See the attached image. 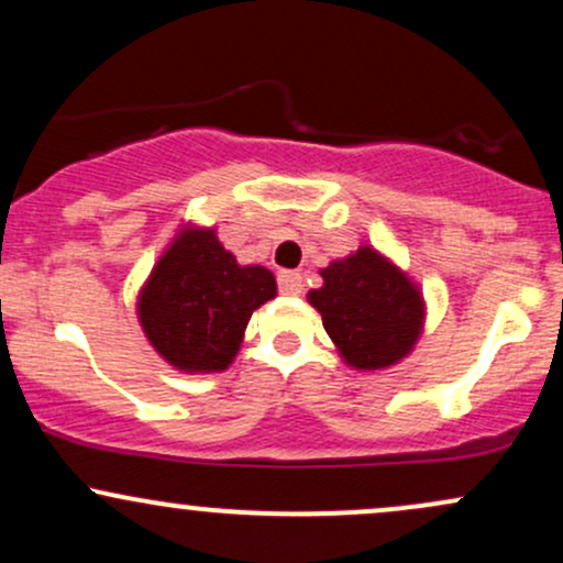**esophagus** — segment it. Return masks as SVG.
<instances>
[{
    "label": "esophagus",
    "instance_id": "esophagus-1",
    "mask_svg": "<svg viewBox=\"0 0 563 563\" xmlns=\"http://www.w3.org/2000/svg\"><path fill=\"white\" fill-rule=\"evenodd\" d=\"M277 288H280V294H286V296H299L301 290H303L301 275H299V273H290V269H286V273L277 275Z\"/></svg>",
    "mask_w": 563,
    "mask_h": 563
}]
</instances>
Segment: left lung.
<instances>
[{
  "instance_id": "left-lung-1",
  "label": "left lung",
  "mask_w": 563,
  "mask_h": 563,
  "mask_svg": "<svg viewBox=\"0 0 563 563\" xmlns=\"http://www.w3.org/2000/svg\"><path fill=\"white\" fill-rule=\"evenodd\" d=\"M307 299L354 371H386L407 357L423 331V296L397 264L371 245L320 269Z\"/></svg>"
}]
</instances>
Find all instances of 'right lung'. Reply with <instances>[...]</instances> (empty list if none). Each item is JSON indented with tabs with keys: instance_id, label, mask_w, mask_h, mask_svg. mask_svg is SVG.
Here are the masks:
<instances>
[{
	"instance_id": "right-lung-1",
	"label": "right lung",
	"mask_w": 563,
	"mask_h": 563,
	"mask_svg": "<svg viewBox=\"0 0 563 563\" xmlns=\"http://www.w3.org/2000/svg\"><path fill=\"white\" fill-rule=\"evenodd\" d=\"M275 294L269 269L241 267L214 228L187 224L142 286L137 318L147 341L172 367L217 373L235 360L254 309Z\"/></svg>"
}]
</instances>
